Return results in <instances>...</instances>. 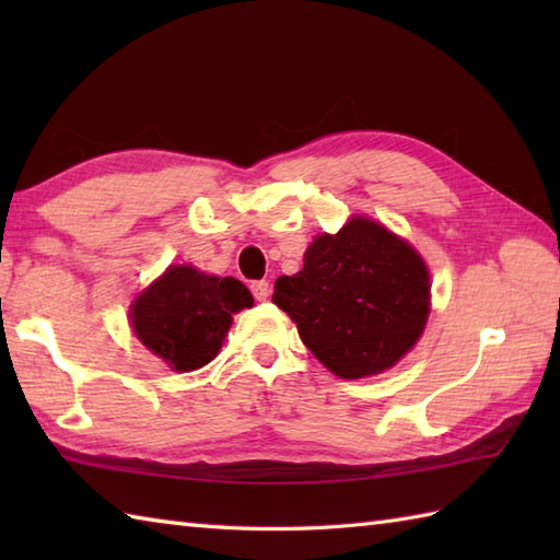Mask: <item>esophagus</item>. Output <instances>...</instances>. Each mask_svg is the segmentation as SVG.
I'll use <instances>...</instances> for the list:
<instances>
[{"label": "esophagus", "instance_id": "34e87169", "mask_svg": "<svg viewBox=\"0 0 560 560\" xmlns=\"http://www.w3.org/2000/svg\"><path fill=\"white\" fill-rule=\"evenodd\" d=\"M249 291H253V295H255V299L257 301H267L269 299V281H265V279H261V281H253V283H249Z\"/></svg>", "mask_w": 560, "mask_h": 560}]
</instances>
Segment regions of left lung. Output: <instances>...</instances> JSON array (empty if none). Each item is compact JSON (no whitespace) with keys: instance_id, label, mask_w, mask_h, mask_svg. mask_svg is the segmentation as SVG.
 <instances>
[{"instance_id":"1","label":"left lung","mask_w":560,"mask_h":560,"mask_svg":"<svg viewBox=\"0 0 560 560\" xmlns=\"http://www.w3.org/2000/svg\"><path fill=\"white\" fill-rule=\"evenodd\" d=\"M271 301L315 359L343 380L377 375L423 335L431 281L416 249L365 217L317 235L303 269L279 277Z\"/></svg>"}]
</instances>
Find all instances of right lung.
I'll use <instances>...</instances> for the list:
<instances>
[{
	"mask_svg": "<svg viewBox=\"0 0 560 560\" xmlns=\"http://www.w3.org/2000/svg\"><path fill=\"white\" fill-rule=\"evenodd\" d=\"M253 303V293L233 277L221 279L189 265H173L137 295L129 317L149 351L173 371L189 373L219 353L233 315Z\"/></svg>",
	"mask_w": 560,
	"mask_h": 560,
	"instance_id": "add662e5",
	"label": "right lung"
}]
</instances>
